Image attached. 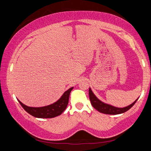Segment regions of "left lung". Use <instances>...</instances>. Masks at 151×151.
<instances>
[{
  "mask_svg": "<svg viewBox=\"0 0 151 151\" xmlns=\"http://www.w3.org/2000/svg\"><path fill=\"white\" fill-rule=\"evenodd\" d=\"M89 99H90L92 105L94 109L100 112H102V113L107 114H118L123 113V112L127 111L128 110L131 109L137 101V99L133 103H132L127 107H124V108H116V107L112 106L111 105H109V104L103 103V102L99 101L93 94L91 88H89Z\"/></svg>",
  "mask_w": 151,
  "mask_h": 151,
  "instance_id": "obj_1",
  "label": "left lung"
}]
</instances>
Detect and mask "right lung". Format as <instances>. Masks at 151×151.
I'll return each mask as SVG.
<instances>
[{"mask_svg":"<svg viewBox=\"0 0 151 151\" xmlns=\"http://www.w3.org/2000/svg\"><path fill=\"white\" fill-rule=\"evenodd\" d=\"M73 87L66 91L61 98L56 103L50 105H48L42 107H30L24 105L19 100H18L25 111L28 113L31 114L32 116L37 117V118L41 119H49L54 118L55 116L60 115L66 109L68 105V100H69V95Z\"/></svg>","mask_w":151,"mask_h":151,"instance_id":"1","label":"right lung"}]
</instances>
